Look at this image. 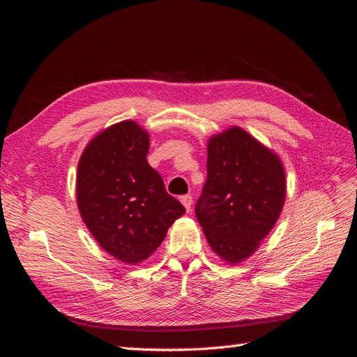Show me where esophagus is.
<instances>
[{
    "label": "esophagus",
    "instance_id": "34e87169",
    "mask_svg": "<svg viewBox=\"0 0 357 357\" xmlns=\"http://www.w3.org/2000/svg\"><path fill=\"white\" fill-rule=\"evenodd\" d=\"M180 201H181L183 205H185V208H186L188 211H190V208H192V197H190V195H183V197L180 198Z\"/></svg>",
    "mask_w": 357,
    "mask_h": 357
}]
</instances>
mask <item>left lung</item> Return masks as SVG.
Returning a JSON list of instances; mask_svg holds the SVG:
<instances>
[{
  "label": "left lung",
  "instance_id": "left-lung-1",
  "mask_svg": "<svg viewBox=\"0 0 357 357\" xmlns=\"http://www.w3.org/2000/svg\"><path fill=\"white\" fill-rule=\"evenodd\" d=\"M207 152V181L195 214L213 252L235 265L274 228L286 199L284 168L238 126L213 135Z\"/></svg>",
  "mask_w": 357,
  "mask_h": 357
}]
</instances>
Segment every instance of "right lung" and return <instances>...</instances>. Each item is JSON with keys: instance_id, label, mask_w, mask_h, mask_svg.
I'll use <instances>...</instances> for the list:
<instances>
[{"instance_id": "right-lung-1", "label": "right lung", "mask_w": 357, "mask_h": 357, "mask_svg": "<svg viewBox=\"0 0 357 357\" xmlns=\"http://www.w3.org/2000/svg\"><path fill=\"white\" fill-rule=\"evenodd\" d=\"M149 132L134 121L112 125L83 150L77 168L79 211L89 232L119 261H146L169 226L186 213L149 165Z\"/></svg>"}]
</instances>
